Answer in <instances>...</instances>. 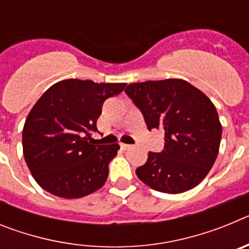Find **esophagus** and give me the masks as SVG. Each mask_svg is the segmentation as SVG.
Listing matches in <instances>:
<instances>
[{"label":"esophagus","instance_id":"34e87169","mask_svg":"<svg viewBox=\"0 0 249 249\" xmlns=\"http://www.w3.org/2000/svg\"><path fill=\"white\" fill-rule=\"evenodd\" d=\"M120 146H121V148H122V149H128V148H131V144H127V143H121Z\"/></svg>","mask_w":249,"mask_h":249}]
</instances>
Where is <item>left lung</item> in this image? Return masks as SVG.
<instances>
[{
  "label": "left lung",
  "mask_w": 249,
  "mask_h": 249,
  "mask_svg": "<svg viewBox=\"0 0 249 249\" xmlns=\"http://www.w3.org/2000/svg\"><path fill=\"white\" fill-rule=\"evenodd\" d=\"M124 92L142 112L149 131H164V148L149 152L146 163L136 169L141 181L171 195L201 183L217 158L222 137L210 98L177 78L132 83Z\"/></svg>",
  "instance_id": "8db88e82"
}]
</instances>
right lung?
<instances>
[{
	"label": "right lung",
	"mask_w": 249,
	"mask_h": 249,
	"mask_svg": "<svg viewBox=\"0 0 249 249\" xmlns=\"http://www.w3.org/2000/svg\"><path fill=\"white\" fill-rule=\"evenodd\" d=\"M126 83L65 80L51 86L26 118L22 146L26 163L43 190L62 198H81L100 190L118 143L92 144L102 106Z\"/></svg>",
	"instance_id": "obj_1"
}]
</instances>
